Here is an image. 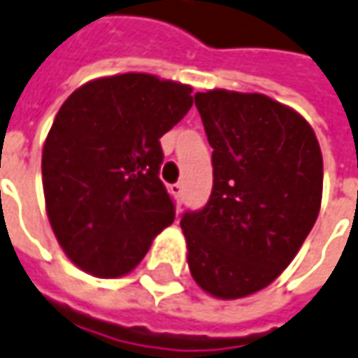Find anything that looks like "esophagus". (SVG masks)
Masks as SVG:
<instances>
[{"instance_id": "esophagus-1", "label": "esophagus", "mask_w": 358, "mask_h": 358, "mask_svg": "<svg viewBox=\"0 0 358 358\" xmlns=\"http://www.w3.org/2000/svg\"><path fill=\"white\" fill-rule=\"evenodd\" d=\"M169 193H171L177 201H181V199H183V183L169 185Z\"/></svg>"}]
</instances>
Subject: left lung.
Here are the masks:
<instances>
[{"mask_svg":"<svg viewBox=\"0 0 358 358\" xmlns=\"http://www.w3.org/2000/svg\"><path fill=\"white\" fill-rule=\"evenodd\" d=\"M213 148V193L181 218L187 262L201 289L238 299L270 285L317 220L323 157L315 131L268 96L196 92Z\"/></svg>","mask_w":358,"mask_h":358,"instance_id":"obj_1","label":"left lung"}]
</instances>
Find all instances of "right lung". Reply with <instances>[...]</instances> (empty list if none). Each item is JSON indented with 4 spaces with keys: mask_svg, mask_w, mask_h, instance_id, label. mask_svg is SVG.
<instances>
[{
    "mask_svg": "<svg viewBox=\"0 0 358 358\" xmlns=\"http://www.w3.org/2000/svg\"><path fill=\"white\" fill-rule=\"evenodd\" d=\"M189 84L126 73L76 88L43 145L50 229L86 274L120 278L175 220L159 138L193 106Z\"/></svg>",
    "mask_w": 358,
    "mask_h": 358,
    "instance_id": "obj_1",
    "label": "right lung"
}]
</instances>
